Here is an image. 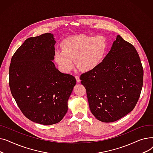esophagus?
<instances>
[{
    "label": "esophagus",
    "instance_id": "esophagus-1",
    "mask_svg": "<svg viewBox=\"0 0 153 153\" xmlns=\"http://www.w3.org/2000/svg\"><path fill=\"white\" fill-rule=\"evenodd\" d=\"M76 81H77V82H78V83H79L80 82V81H81V79H80V78H79V77L78 76H76Z\"/></svg>",
    "mask_w": 153,
    "mask_h": 153
}]
</instances>
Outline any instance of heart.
<instances>
[{
	"instance_id": "b5f03b06",
	"label": "heart",
	"mask_w": 153,
	"mask_h": 153,
	"mask_svg": "<svg viewBox=\"0 0 153 153\" xmlns=\"http://www.w3.org/2000/svg\"><path fill=\"white\" fill-rule=\"evenodd\" d=\"M108 42L103 36L79 35L64 39L61 43V51H56L54 59L64 72H69L76 66L84 71L97 68L105 57Z\"/></svg>"
}]
</instances>
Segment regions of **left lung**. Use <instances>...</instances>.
<instances>
[{"instance_id":"obj_1","label":"left lung","mask_w":153,"mask_h":153,"mask_svg":"<svg viewBox=\"0 0 153 153\" xmlns=\"http://www.w3.org/2000/svg\"><path fill=\"white\" fill-rule=\"evenodd\" d=\"M90 110L99 121L114 122L131 112L143 84V69L135 48L120 35L99 65L81 76Z\"/></svg>"}]
</instances>
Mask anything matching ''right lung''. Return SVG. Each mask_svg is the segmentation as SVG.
I'll return each instance as SVG.
<instances>
[{"label":"right lung","mask_w":153,"mask_h":153,"mask_svg":"<svg viewBox=\"0 0 153 153\" xmlns=\"http://www.w3.org/2000/svg\"><path fill=\"white\" fill-rule=\"evenodd\" d=\"M56 42L50 33L27 39L12 56L9 86L22 112L43 125L59 122L76 84L72 75L62 73L52 61Z\"/></svg>","instance_id":"1"}]
</instances>
